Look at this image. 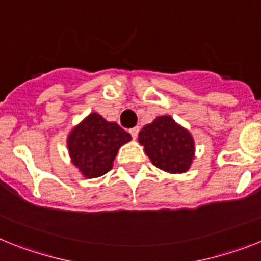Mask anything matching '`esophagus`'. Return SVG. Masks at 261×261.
Instances as JSON below:
<instances>
[{
  "instance_id": "esophagus-1",
  "label": "esophagus",
  "mask_w": 261,
  "mask_h": 261,
  "mask_svg": "<svg viewBox=\"0 0 261 261\" xmlns=\"http://www.w3.org/2000/svg\"><path fill=\"white\" fill-rule=\"evenodd\" d=\"M130 134H131V137H133L134 139H137L138 134H139V127H133V128H130Z\"/></svg>"
}]
</instances>
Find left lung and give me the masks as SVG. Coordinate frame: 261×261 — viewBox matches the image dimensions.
I'll use <instances>...</instances> for the list:
<instances>
[{
	"mask_svg": "<svg viewBox=\"0 0 261 261\" xmlns=\"http://www.w3.org/2000/svg\"><path fill=\"white\" fill-rule=\"evenodd\" d=\"M151 163L168 173H184L193 163L196 146L192 134L171 115H160L146 124L138 137Z\"/></svg>",
	"mask_w": 261,
	"mask_h": 261,
	"instance_id": "1",
	"label": "left lung"
}]
</instances>
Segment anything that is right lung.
Wrapping results in <instances>:
<instances>
[{
  "mask_svg": "<svg viewBox=\"0 0 261 261\" xmlns=\"http://www.w3.org/2000/svg\"><path fill=\"white\" fill-rule=\"evenodd\" d=\"M130 140L119 124L90 113L68 134L67 147L72 164L84 177L96 178L113 168L118 149Z\"/></svg>",
  "mask_w": 261,
  "mask_h": 261,
  "instance_id": "obj_1",
  "label": "right lung"
}]
</instances>
